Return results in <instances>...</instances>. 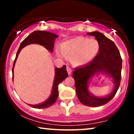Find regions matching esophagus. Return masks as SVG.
Here are the masks:
<instances>
[{
	"label": "esophagus",
	"mask_w": 134,
	"mask_h": 134,
	"mask_svg": "<svg viewBox=\"0 0 134 134\" xmlns=\"http://www.w3.org/2000/svg\"><path fill=\"white\" fill-rule=\"evenodd\" d=\"M67 71L68 74H69V75H70V74H71V72H72V70H71V68L69 67H67Z\"/></svg>",
	"instance_id": "1"
}]
</instances>
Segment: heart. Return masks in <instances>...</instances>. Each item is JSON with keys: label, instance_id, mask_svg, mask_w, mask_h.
Returning <instances> with one entry per match:
<instances>
[{"label": "heart", "instance_id": "heart-1", "mask_svg": "<svg viewBox=\"0 0 134 134\" xmlns=\"http://www.w3.org/2000/svg\"><path fill=\"white\" fill-rule=\"evenodd\" d=\"M62 52L57 51L62 58L65 56L71 57L72 64L81 65L87 64L94 59L99 53L100 45L94 38L77 37L66 41L61 45Z\"/></svg>", "mask_w": 134, "mask_h": 134}]
</instances>
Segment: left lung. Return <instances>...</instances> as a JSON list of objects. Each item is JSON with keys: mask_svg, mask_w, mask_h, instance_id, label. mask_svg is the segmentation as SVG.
Here are the masks:
<instances>
[{"mask_svg": "<svg viewBox=\"0 0 134 134\" xmlns=\"http://www.w3.org/2000/svg\"><path fill=\"white\" fill-rule=\"evenodd\" d=\"M87 34L94 36L98 41L99 52L92 62L84 66L76 68L72 77L75 80L76 94L80 102L90 107H97L108 103L116 94L121 83L122 61L115 43L102 33L94 31ZM99 72H103L109 76L114 83L113 92L106 97H95L88 89L90 80Z\"/></svg>", "mask_w": 134, "mask_h": 134, "instance_id": "1", "label": "left lung"}]
</instances>
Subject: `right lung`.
Listing matches in <instances>:
<instances>
[{
    "mask_svg": "<svg viewBox=\"0 0 134 134\" xmlns=\"http://www.w3.org/2000/svg\"><path fill=\"white\" fill-rule=\"evenodd\" d=\"M58 36L55 34L49 32L48 31H35L29 35L23 41L21 42L19 48L16 55L15 60L13 62L12 67V80L13 81V70H14L15 64L21 49L26 45L31 44H37L44 46L47 50L50 52L53 51L54 47V42ZM68 77V73L66 70V66L63 65L62 68H55V76L53 81V85L52 87L51 93L50 96L44 102L38 104V105H29L32 108L37 109H44L50 107L55 102L58 96V86L60 83L66 79Z\"/></svg>",
    "mask_w": 134,
    "mask_h": 134,
    "instance_id": "add662e5",
    "label": "right lung"
}]
</instances>
